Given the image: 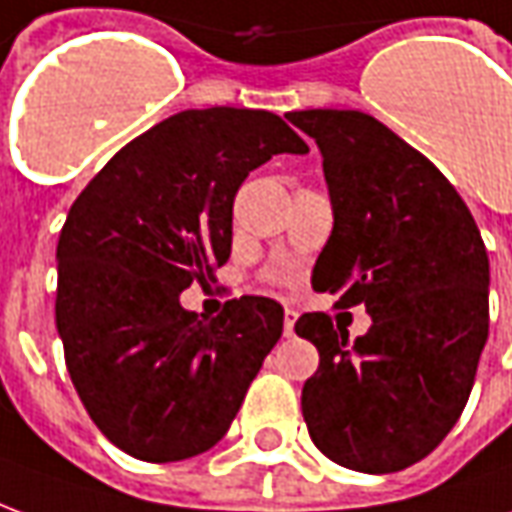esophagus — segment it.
Masks as SVG:
<instances>
[{
  "label": "esophagus",
  "instance_id": "34e87169",
  "mask_svg": "<svg viewBox=\"0 0 512 512\" xmlns=\"http://www.w3.org/2000/svg\"><path fill=\"white\" fill-rule=\"evenodd\" d=\"M296 318H299V312H296V310H285V337H290V334H293Z\"/></svg>",
  "mask_w": 512,
  "mask_h": 512
}]
</instances>
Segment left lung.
<instances>
[{"mask_svg":"<svg viewBox=\"0 0 512 512\" xmlns=\"http://www.w3.org/2000/svg\"><path fill=\"white\" fill-rule=\"evenodd\" d=\"M285 117L315 139L332 200L312 288L373 318L354 343L323 312L296 321L321 354L301 389L304 422L345 469L400 472L439 447L472 392L488 340L485 244L450 180L376 117Z\"/></svg>","mask_w":512,"mask_h":512,"instance_id":"8db88e82","label":"left lung"}]
</instances>
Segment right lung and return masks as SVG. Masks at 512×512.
I'll return each instance as SVG.
<instances>
[{"instance_id":"1","label":"right lung","mask_w":512,"mask_h":512,"mask_svg":"<svg viewBox=\"0 0 512 512\" xmlns=\"http://www.w3.org/2000/svg\"><path fill=\"white\" fill-rule=\"evenodd\" d=\"M277 153H310L266 109H186L109 158L57 244V332L87 414L139 461L211 450L244 403L285 312L241 296L205 321L180 307L233 246V200Z\"/></svg>"}]
</instances>
